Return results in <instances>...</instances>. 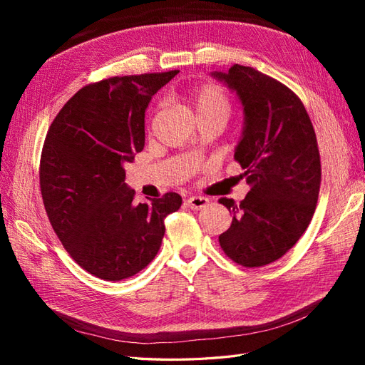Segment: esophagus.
Instances as JSON below:
<instances>
[{"instance_id": "esophagus-1", "label": "esophagus", "mask_w": 365, "mask_h": 365, "mask_svg": "<svg viewBox=\"0 0 365 365\" xmlns=\"http://www.w3.org/2000/svg\"><path fill=\"white\" fill-rule=\"evenodd\" d=\"M187 205L191 210H200V208H205L208 205V199L204 196H192L187 199Z\"/></svg>"}]
</instances>
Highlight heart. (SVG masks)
Masks as SVG:
<instances>
[{
	"instance_id": "obj_1",
	"label": "heart",
	"mask_w": 365,
	"mask_h": 365,
	"mask_svg": "<svg viewBox=\"0 0 365 365\" xmlns=\"http://www.w3.org/2000/svg\"><path fill=\"white\" fill-rule=\"evenodd\" d=\"M190 102L197 118L204 115H221L227 120L230 114V98L218 83H202L190 92Z\"/></svg>"
}]
</instances>
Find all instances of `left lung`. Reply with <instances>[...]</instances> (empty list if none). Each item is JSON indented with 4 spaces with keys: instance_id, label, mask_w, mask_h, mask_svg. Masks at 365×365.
Wrapping results in <instances>:
<instances>
[{
    "instance_id": "obj_1",
    "label": "left lung",
    "mask_w": 365,
    "mask_h": 365,
    "mask_svg": "<svg viewBox=\"0 0 365 365\" xmlns=\"http://www.w3.org/2000/svg\"><path fill=\"white\" fill-rule=\"evenodd\" d=\"M213 76L242 100L245 128L234 158L251 187L240 204L220 199L234 213L220 245L238 265L265 267L297 245L314 216L322 183L314 125L292 89L252 67L234 64Z\"/></svg>"
}]
</instances>
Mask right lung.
<instances>
[{"mask_svg": "<svg viewBox=\"0 0 365 365\" xmlns=\"http://www.w3.org/2000/svg\"><path fill=\"white\" fill-rule=\"evenodd\" d=\"M178 71L92 83L58 113L41 155V191L53 230L78 265L105 281L145 268L182 197L166 192L138 204L123 165L144 149V113Z\"/></svg>", "mask_w": 365, "mask_h": 365, "instance_id": "right-lung-1", "label": "right lung"}]
</instances>
